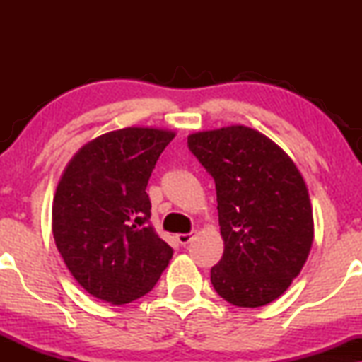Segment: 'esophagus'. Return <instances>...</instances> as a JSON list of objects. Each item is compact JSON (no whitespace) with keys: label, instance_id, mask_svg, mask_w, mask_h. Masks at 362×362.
<instances>
[{"label":"esophagus","instance_id":"esophagus-1","mask_svg":"<svg viewBox=\"0 0 362 362\" xmlns=\"http://www.w3.org/2000/svg\"><path fill=\"white\" fill-rule=\"evenodd\" d=\"M176 239H177V242H180L181 245H187V244H189V242H191L192 235H191V234H177Z\"/></svg>","mask_w":362,"mask_h":362}]
</instances>
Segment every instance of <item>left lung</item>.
Instances as JSON below:
<instances>
[{"label": "left lung", "instance_id": "8db88e82", "mask_svg": "<svg viewBox=\"0 0 362 362\" xmlns=\"http://www.w3.org/2000/svg\"><path fill=\"white\" fill-rule=\"evenodd\" d=\"M189 151L216 182L224 254L211 269L230 305L257 308L284 295L313 242L308 189L290 156L244 125L192 133Z\"/></svg>", "mask_w": 362, "mask_h": 362}]
</instances>
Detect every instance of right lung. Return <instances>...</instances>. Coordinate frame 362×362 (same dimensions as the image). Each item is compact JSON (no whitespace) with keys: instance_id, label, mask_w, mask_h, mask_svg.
Returning a JSON list of instances; mask_svg holds the SVG:
<instances>
[{"instance_id":"right-lung-1","label":"right lung","mask_w":362,"mask_h":362,"mask_svg":"<svg viewBox=\"0 0 362 362\" xmlns=\"http://www.w3.org/2000/svg\"><path fill=\"white\" fill-rule=\"evenodd\" d=\"M175 133L128 127L88 141L59 181L52 234L83 290L112 305L153 290L173 249L150 224L146 194L158 158Z\"/></svg>"}]
</instances>
